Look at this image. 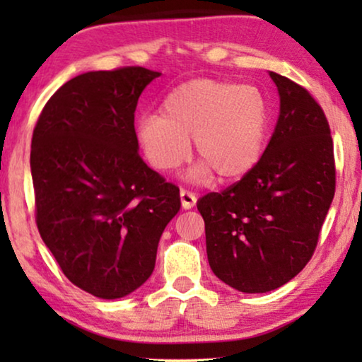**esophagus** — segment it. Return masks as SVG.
Returning a JSON list of instances; mask_svg holds the SVG:
<instances>
[{"instance_id": "obj_1", "label": "esophagus", "mask_w": 362, "mask_h": 362, "mask_svg": "<svg viewBox=\"0 0 362 362\" xmlns=\"http://www.w3.org/2000/svg\"><path fill=\"white\" fill-rule=\"evenodd\" d=\"M196 201H197V196L194 194V192L187 191V189H181V204L185 209H191V207H194Z\"/></svg>"}]
</instances>
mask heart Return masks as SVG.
<instances>
[{
  "mask_svg": "<svg viewBox=\"0 0 362 362\" xmlns=\"http://www.w3.org/2000/svg\"><path fill=\"white\" fill-rule=\"evenodd\" d=\"M161 112L143 113L136 120L138 141L156 170L180 168L191 155L192 136L204 160L189 171L196 182L209 180L212 170L222 180H237L264 156L270 108L254 86L194 78L173 88Z\"/></svg>",
  "mask_w": 362,
  "mask_h": 362,
  "instance_id": "heart-1",
  "label": "heart"
}]
</instances>
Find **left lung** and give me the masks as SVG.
<instances>
[{
    "mask_svg": "<svg viewBox=\"0 0 362 362\" xmlns=\"http://www.w3.org/2000/svg\"><path fill=\"white\" fill-rule=\"evenodd\" d=\"M280 115L254 170L197 201L207 260L217 279L265 293L300 274L315 254L336 187L329 123L305 87L270 72Z\"/></svg>",
    "mask_w": 362,
    "mask_h": 362,
    "instance_id": "left-lung-1",
    "label": "left lung"
}]
</instances>
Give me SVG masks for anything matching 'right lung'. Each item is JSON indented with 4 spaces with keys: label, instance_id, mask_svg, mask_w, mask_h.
I'll return each mask as SVG.
<instances>
[{
    "label": "right lung",
    "instance_id": "right-lung-1",
    "mask_svg": "<svg viewBox=\"0 0 362 362\" xmlns=\"http://www.w3.org/2000/svg\"><path fill=\"white\" fill-rule=\"evenodd\" d=\"M160 72L130 66L77 76L44 105L33 132L36 224L62 274L103 300L150 279L180 187L138 155L135 110Z\"/></svg>",
    "mask_w": 362,
    "mask_h": 362
}]
</instances>
